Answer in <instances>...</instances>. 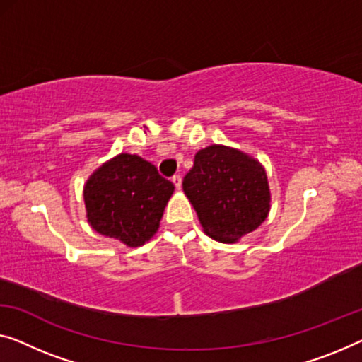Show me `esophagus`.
Here are the masks:
<instances>
[{"mask_svg":"<svg viewBox=\"0 0 362 362\" xmlns=\"http://www.w3.org/2000/svg\"><path fill=\"white\" fill-rule=\"evenodd\" d=\"M172 183H174L177 190H180V188H182V177L180 175H174V177H172Z\"/></svg>","mask_w":362,"mask_h":362,"instance_id":"obj_1","label":"esophagus"}]
</instances>
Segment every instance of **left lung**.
I'll list each match as a JSON object with an SVG mask.
<instances>
[{"label": "left lung", "instance_id": "obj_1", "mask_svg": "<svg viewBox=\"0 0 362 362\" xmlns=\"http://www.w3.org/2000/svg\"><path fill=\"white\" fill-rule=\"evenodd\" d=\"M182 187L204 233L219 242H234L255 230L269 211L265 169L233 148L199 149Z\"/></svg>", "mask_w": 362, "mask_h": 362}]
</instances>
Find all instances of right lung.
<instances>
[{"label": "right lung", "instance_id": "obj_1", "mask_svg": "<svg viewBox=\"0 0 362 362\" xmlns=\"http://www.w3.org/2000/svg\"><path fill=\"white\" fill-rule=\"evenodd\" d=\"M174 183L139 156L120 154L84 187L88 219L97 233L139 247L159 228Z\"/></svg>", "mask_w": 362, "mask_h": 362}]
</instances>
